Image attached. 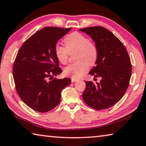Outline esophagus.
<instances>
[{"label": "esophagus", "instance_id": "obj_1", "mask_svg": "<svg viewBox=\"0 0 146 146\" xmlns=\"http://www.w3.org/2000/svg\"><path fill=\"white\" fill-rule=\"evenodd\" d=\"M77 81H78V79H76V78H71V82H77Z\"/></svg>", "mask_w": 146, "mask_h": 146}]
</instances>
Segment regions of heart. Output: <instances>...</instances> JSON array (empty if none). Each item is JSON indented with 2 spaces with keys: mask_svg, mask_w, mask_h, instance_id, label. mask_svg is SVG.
<instances>
[{
  "mask_svg": "<svg viewBox=\"0 0 146 146\" xmlns=\"http://www.w3.org/2000/svg\"><path fill=\"white\" fill-rule=\"evenodd\" d=\"M66 48L60 45L55 47L56 58L61 64L67 63L69 55L75 53V63L64 68V73L74 78L82 76L88 70V65L93 66L98 58V49L87 36L78 32H73L64 39Z\"/></svg>",
  "mask_w": 146,
  "mask_h": 146,
  "instance_id": "b5f03b06",
  "label": "heart"
}]
</instances>
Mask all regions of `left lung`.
Returning a JSON list of instances; mask_svg holds the SVG:
<instances>
[{
	"label": "left lung",
	"instance_id": "obj_1",
	"mask_svg": "<svg viewBox=\"0 0 146 146\" xmlns=\"http://www.w3.org/2000/svg\"><path fill=\"white\" fill-rule=\"evenodd\" d=\"M79 31L88 35L98 49L96 66L89 73L102 78L99 83L86 81L83 100L97 110L112 107L124 95L129 84L132 67L127 51L119 39L104 27H89Z\"/></svg>",
	"mask_w": 146,
	"mask_h": 146
}]
</instances>
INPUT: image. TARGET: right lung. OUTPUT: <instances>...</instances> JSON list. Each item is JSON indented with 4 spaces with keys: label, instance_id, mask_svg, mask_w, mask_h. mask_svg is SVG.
<instances>
[{
    "label": "right lung",
    "instance_id": "right-lung-1",
    "mask_svg": "<svg viewBox=\"0 0 146 146\" xmlns=\"http://www.w3.org/2000/svg\"><path fill=\"white\" fill-rule=\"evenodd\" d=\"M71 29H41L25 41L17 53L13 69L16 90L22 100L36 111L55 108L60 102L62 90L71 83L70 78L54 77L62 72L55 47Z\"/></svg>",
    "mask_w": 146,
    "mask_h": 146
}]
</instances>
